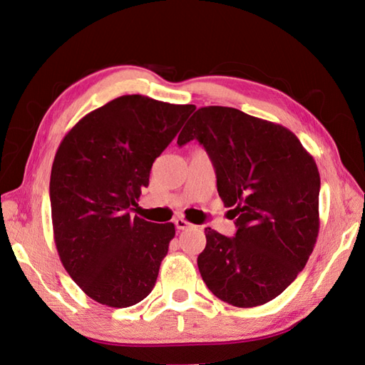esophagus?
<instances>
[{"label": "esophagus", "instance_id": "1", "mask_svg": "<svg viewBox=\"0 0 365 365\" xmlns=\"http://www.w3.org/2000/svg\"><path fill=\"white\" fill-rule=\"evenodd\" d=\"M175 226H176L178 229H181V230L193 227V225L189 223V221H185L184 218H176V220H175Z\"/></svg>", "mask_w": 365, "mask_h": 365}]
</instances>
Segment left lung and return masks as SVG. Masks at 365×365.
Wrapping results in <instances>:
<instances>
[{
	"instance_id": "1",
	"label": "left lung",
	"mask_w": 365,
	"mask_h": 365,
	"mask_svg": "<svg viewBox=\"0 0 365 365\" xmlns=\"http://www.w3.org/2000/svg\"><path fill=\"white\" fill-rule=\"evenodd\" d=\"M197 139L215 168L235 237L206 227L198 269L226 304L251 308L285 291L305 268L319 234L317 165L294 133L229 106L193 113L178 145Z\"/></svg>"
}]
</instances>
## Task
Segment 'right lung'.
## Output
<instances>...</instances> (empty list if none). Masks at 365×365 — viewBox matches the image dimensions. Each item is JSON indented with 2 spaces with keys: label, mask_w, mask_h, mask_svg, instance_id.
I'll list each match as a JSON object with an SVG mask.
<instances>
[{
  "label": "right lung",
  "mask_w": 365,
  "mask_h": 365,
  "mask_svg": "<svg viewBox=\"0 0 365 365\" xmlns=\"http://www.w3.org/2000/svg\"><path fill=\"white\" fill-rule=\"evenodd\" d=\"M195 105L120 96L68 131L51 170L54 240L65 269L106 307L136 305L152 292L175 225L133 217L155 159Z\"/></svg>",
  "instance_id": "right-lung-1"
}]
</instances>
